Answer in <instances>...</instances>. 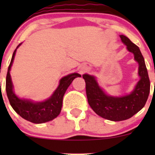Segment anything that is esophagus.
<instances>
[{
  "label": "esophagus",
  "instance_id": "1",
  "mask_svg": "<svg viewBox=\"0 0 155 155\" xmlns=\"http://www.w3.org/2000/svg\"><path fill=\"white\" fill-rule=\"evenodd\" d=\"M87 70V69L86 68H81V69H80V73H83L84 72L86 71Z\"/></svg>",
  "mask_w": 155,
  "mask_h": 155
}]
</instances>
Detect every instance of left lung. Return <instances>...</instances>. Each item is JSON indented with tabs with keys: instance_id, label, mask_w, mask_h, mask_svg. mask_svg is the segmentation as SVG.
<instances>
[{
	"instance_id": "8db88e82",
	"label": "left lung",
	"mask_w": 155,
	"mask_h": 155,
	"mask_svg": "<svg viewBox=\"0 0 155 155\" xmlns=\"http://www.w3.org/2000/svg\"><path fill=\"white\" fill-rule=\"evenodd\" d=\"M120 37L127 49L134 54V60L139 64L138 75L140 79L134 90L124 96H110L99 86L96 77L89 74L82 75L86 84V94L90 107L98 115L113 121L128 119L141 110L150 92L148 71L140 48L126 36L120 35Z\"/></svg>"
}]
</instances>
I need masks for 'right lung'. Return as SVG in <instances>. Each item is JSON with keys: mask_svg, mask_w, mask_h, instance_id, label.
I'll use <instances>...</instances> for the list:
<instances>
[{"mask_svg": "<svg viewBox=\"0 0 155 155\" xmlns=\"http://www.w3.org/2000/svg\"><path fill=\"white\" fill-rule=\"evenodd\" d=\"M20 43L14 51L8 68L6 79V91L11 107L21 118L34 124H42L55 118L60 114L62 107L63 97L67 89L73 79L81 77V75L73 73L61 79L59 85L51 97L44 101L34 102L28 99L19 98L14 92L13 85L10 76V69L13 63L17 48L21 46Z\"/></svg>", "mask_w": 155, "mask_h": 155, "instance_id": "obj_1", "label": "right lung"}]
</instances>
